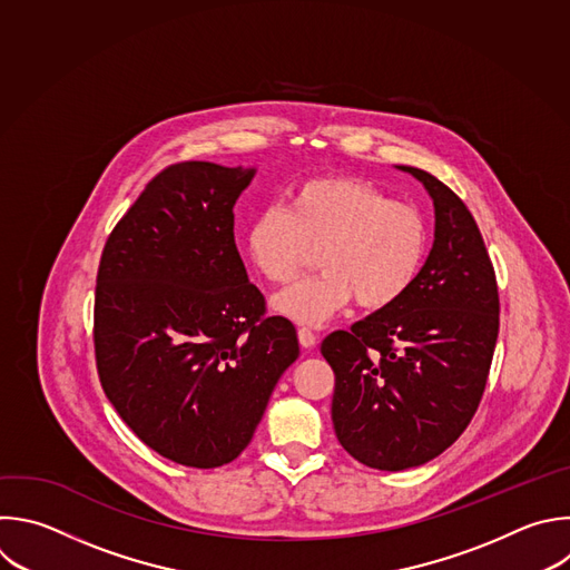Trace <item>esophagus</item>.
Instances as JSON below:
<instances>
[{
    "mask_svg": "<svg viewBox=\"0 0 570 570\" xmlns=\"http://www.w3.org/2000/svg\"><path fill=\"white\" fill-rule=\"evenodd\" d=\"M297 337H299V344L304 348H313L317 344V335L311 331V328H299L297 331Z\"/></svg>",
    "mask_w": 570,
    "mask_h": 570,
    "instance_id": "34e87169",
    "label": "esophagus"
}]
</instances>
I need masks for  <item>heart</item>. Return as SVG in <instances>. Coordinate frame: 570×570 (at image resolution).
I'll return each mask as SVG.
<instances>
[{"label": "heart", "mask_w": 570, "mask_h": 570, "mask_svg": "<svg viewBox=\"0 0 570 570\" xmlns=\"http://www.w3.org/2000/svg\"><path fill=\"white\" fill-rule=\"evenodd\" d=\"M430 248L425 215L353 176H317L291 189L246 228L257 273L284 284L313 262L322 273L273 297V308L302 326H322L353 299L364 311L401 302L421 275Z\"/></svg>", "instance_id": "heart-1"}]
</instances>
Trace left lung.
<instances>
[{
    "label": "left lung",
    "instance_id": "left-lung-1",
    "mask_svg": "<svg viewBox=\"0 0 570 570\" xmlns=\"http://www.w3.org/2000/svg\"><path fill=\"white\" fill-rule=\"evenodd\" d=\"M434 202V246L410 293L333 331L331 419L360 463L401 472L445 452L470 425L499 335L497 275L468 206L425 169L401 165Z\"/></svg>",
    "mask_w": 570,
    "mask_h": 570
}]
</instances>
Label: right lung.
Instances as JSON below:
<instances>
[{"mask_svg":"<svg viewBox=\"0 0 570 570\" xmlns=\"http://www.w3.org/2000/svg\"><path fill=\"white\" fill-rule=\"evenodd\" d=\"M255 167L183 160L158 171L111 230L96 277L100 385L160 456L219 468L250 443L295 326L266 315L235 244V204Z\"/></svg>","mask_w":570,"mask_h":570,"instance_id":"1","label":"right lung"}]
</instances>
